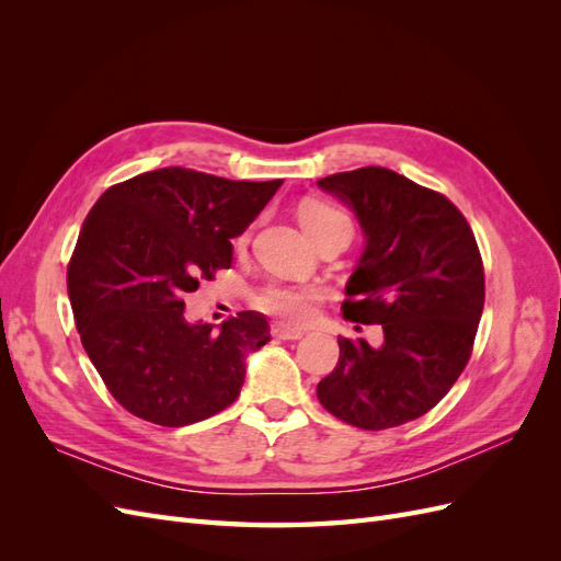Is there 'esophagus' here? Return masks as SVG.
Masks as SVG:
<instances>
[{"label":"esophagus","mask_w":561,"mask_h":561,"mask_svg":"<svg viewBox=\"0 0 561 561\" xmlns=\"http://www.w3.org/2000/svg\"><path fill=\"white\" fill-rule=\"evenodd\" d=\"M274 336L278 339H285V342H297V339L304 336V330H297V328H287V325H274Z\"/></svg>","instance_id":"1"}]
</instances>
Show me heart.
Listing matches in <instances>:
<instances>
[{
    "instance_id": "b5f03b06",
    "label": "heart",
    "mask_w": 561,
    "mask_h": 561,
    "mask_svg": "<svg viewBox=\"0 0 561 561\" xmlns=\"http://www.w3.org/2000/svg\"><path fill=\"white\" fill-rule=\"evenodd\" d=\"M301 227L307 229L311 239L325 233L334 227H351V219L330 203L309 201L299 208ZM320 293L313 287H293V285H268L262 293L254 295V307L278 316L290 322H301L313 313V304L318 301Z\"/></svg>"
}]
</instances>
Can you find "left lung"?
Returning <instances> with one entry per match:
<instances>
[{"label":"left lung","instance_id":"1","mask_svg":"<svg viewBox=\"0 0 561 561\" xmlns=\"http://www.w3.org/2000/svg\"><path fill=\"white\" fill-rule=\"evenodd\" d=\"M318 186L344 201L365 233L344 318L383 330L379 348L339 336V363L318 383V400L363 431L402 426L433 410L470 358L484 309L478 243L447 196L388 168Z\"/></svg>","mask_w":561,"mask_h":561}]
</instances>
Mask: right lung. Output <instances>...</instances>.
Masks as SVG:
<instances>
[{"label": "right lung", "instance_id": "obj_1", "mask_svg": "<svg viewBox=\"0 0 561 561\" xmlns=\"http://www.w3.org/2000/svg\"><path fill=\"white\" fill-rule=\"evenodd\" d=\"M280 184L178 165L98 198L67 266V293L81 344L124 410L180 428L239 398L245 358L271 339L266 318L241 311L215 332L186 322L184 295L231 266V239Z\"/></svg>", "mask_w": 561, "mask_h": 561}]
</instances>
